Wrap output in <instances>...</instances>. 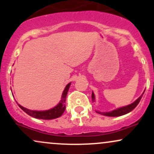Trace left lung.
Wrapping results in <instances>:
<instances>
[{"label":"left lung","mask_w":154,"mask_h":154,"mask_svg":"<svg viewBox=\"0 0 154 154\" xmlns=\"http://www.w3.org/2000/svg\"><path fill=\"white\" fill-rule=\"evenodd\" d=\"M144 92L145 91H143V93H142V95H141L137 100H135V101H134L133 103H132L131 104H129V105L125 106L119 107L118 108V109H114V110L113 111H108V112H106H106H100L99 111H96V112L100 114H102V115L107 116H119L125 115V114H128V113L132 111L136 106H137V104L139 103L140 100L141 98H142V96L143 95ZM92 100H93V102L95 101V97L93 92H92Z\"/></svg>","instance_id":"1"}]
</instances>
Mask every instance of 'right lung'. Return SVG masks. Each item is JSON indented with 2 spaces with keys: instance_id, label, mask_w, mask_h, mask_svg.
Masks as SVG:
<instances>
[{
  "instance_id": "right-lung-1",
  "label": "right lung",
  "mask_w": 154,
  "mask_h": 154,
  "mask_svg": "<svg viewBox=\"0 0 154 154\" xmlns=\"http://www.w3.org/2000/svg\"><path fill=\"white\" fill-rule=\"evenodd\" d=\"M70 85H71V82L66 85L63 90L62 95H61V100L59 103L54 106L52 109H48V110L45 111H36V110H30V109H26V108L23 107L20 104H18L19 106L22 109L26 114L28 115L32 116V117L36 118V119H54L56 118L59 117L63 114V111H65L66 109V106H65V101H66V97L68 93Z\"/></svg>"
}]
</instances>
